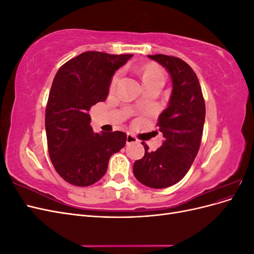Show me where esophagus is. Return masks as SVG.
<instances>
[{"mask_svg": "<svg viewBox=\"0 0 254 254\" xmlns=\"http://www.w3.org/2000/svg\"><path fill=\"white\" fill-rule=\"evenodd\" d=\"M136 142H137V139H136V137H135L134 135H132L131 133H127V141H126L127 144L136 143Z\"/></svg>", "mask_w": 254, "mask_h": 254, "instance_id": "obj_1", "label": "esophagus"}]
</instances>
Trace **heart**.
Masks as SVG:
<instances>
[{"label":"heart","instance_id":"obj_1","mask_svg":"<svg viewBox=\"0 0 254 254\" xmlns=\"http://www.w3.org/2000/svg\"><path fill=\"white\" fill-rule=\"evenodd\" d=\"M121 76H122V72L119 71L113 75V77L111 79L110 82V88L114 89L117 87V84L119 83L120 79H121ZM164 79V73L162 71V68H161L158 64H145L142 67V80L143 83L153 80V79Z\"/></svg>","mask_w":254,"mask_h":254}]
</instances>
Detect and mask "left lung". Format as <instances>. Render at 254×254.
I'll return each instance as SVG.
<instances>
[{
	"instance_id": "obj_1",
	"label": "left lung",
	"mask_w": 254,
	"mask_h": 254,
	"mask_svg": "<svg viewBox=\"0 0 254 254\" xmlns=\"http://www.w3.org/2000/svg\"><path fill=\"white\" fill-rule=\"evenodd\" d=\"M170 73L173 90L167 108L160 114L157 126L163 133L162 146L149 151L133 164L137 181L151 189L174 186L187 175L200 147L205 105L197 75L178 57L148 55Z\"/></svg>"
}]
</instances>
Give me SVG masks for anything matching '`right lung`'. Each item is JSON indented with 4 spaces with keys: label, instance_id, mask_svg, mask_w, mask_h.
Returning a JSON list of instances; mask_svg holds the SVG:
<instances>
[{
    "label": "right lung",
    "instance_id": "right-lung-1",
    "mask_svg": "<svg viewBox=\"0 0 254 254\" xmlns=\"http://www.w3.org/2000/svg\"><path fill=\"white\" fill-rule=\"evenodd\" d=\"M132 56L82 53L61 66L53 80L45 110L48 148L56 172L72 186L97 182L110 157L126 144L125 132L95 133L89 111L107 98L115 71Z\"/></svg>",
    "mask_w": 254,
    "mask_h": 254
}]
</instances>
